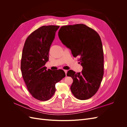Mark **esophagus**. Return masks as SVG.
Returning a JSON list of instances; mask_svg holds the SVG:
<instances>
[{
  "mask_svg": "<svg viewBox=\"0 0 127 127\" xmlns=\"http://www.w3.org/2000/svg\"><path fill=\"white\" fill-rule=\"evenodd\" d=\"M64 72H65V74H66V75H67V70H64Z\"/></svg>",
  "mask_w": 127,
  "mask_h": 127,
  "instance_id": "1",
  "label": "esophagus"
}]
</instances>
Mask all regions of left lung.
Returning a JSON list of instances; mask_svg holds the SVG:
<instances>
[{
  "label": "left lung",
  "mask_w": 127,
  "mask_h": 127,
  "mask_svg": "<svg viewBox=\"0 0 127 127\" xmlns=\"http://www.w3.org/2000/svg\"><path fill=\"white\" fill-rule=\"evenodd\" d=\"M58 36L61 42L69 48L74 57L83 67L81 72L69 70L67 75L73 79L70 87L77 99L85 100L92 97L100 86L104 74L103 46L99 34L83 24L61 27Z\"/></svg>",
  "instance_id": "8db88e82"
}]
</instances>
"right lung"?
<instances>
[{
	"label": "right lung",
	"instance_id": "add662e5",
	"mask_svg": "<svg viewBox=\"0 0 127 127\" xmlns=\"http://www.w3.org/2000/svg\"><path fill=\"white\" fill-rule=\"evenodd\" d=\"M59 26H42L27 37L23 49L21 69L27 88L37 100L50 98L56 91V84L64 78L63 70H47L49 52Z\"/></svg>",
	"mask_w": 127,
	"mask_h": 127
}]
</instances>
